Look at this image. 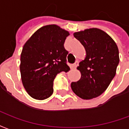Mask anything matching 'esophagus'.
Returning <instances> with one entry per match:
<instances>
[{"mask_svg":"<svg viewBox=\"0 0 129 129\" xmlns=\"http://www.w3.org/2000/svg\"><path fill=\"white\" fill-rule=\"evenodd\" d=\"M78 66V61H76L75 63L71 65V68L74 69H76Z\"/></svg>","mask_w":129,"mask_h":129,"instance_id":"obj_1","label":"esophagus"}]
</instances>
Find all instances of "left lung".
Returning <instances> with one entry per match:
<instances>
[{
	"label": "left lung",
	"instance_id": "8db88e82",
	"mask_svg": "<svg viewBox=\"0 0 129 129\" xmlns=\"http://www.w3.org/2000/svg\"><path fill=\"white\" fill-rule=\"evenodd\" d=\"M74 36L84 46L86 55L77 67L81 78L71 82V89L82 99H92L104 93L115 76L120 62L118 48L111 36L97 28Z\"/></svg>",
	"mask_w": 129,
	"mask_h": 129
}]
</instances>
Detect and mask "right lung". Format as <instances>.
I'll use <instances>...</instances> for the list:
<instances>
[{
    "mask_svg": "<svg viewBox=\"0 0 129 129\" xmlns=\"http://www.w3.org/2000/svg\"><path fill=\"white\" fill-rule=\"evenodd\" d=\"M69 33L55 25L38 29L22 48L20 70L25 90L34 99L43 100L53 92L57 74L70 70L67 64L68 51L64 47Z\"/></svg>",
    "mask_w": 129,
    "mask_h": 129,
    "instance_id": "1",
    "label": "right lung"
}]
</instances>
